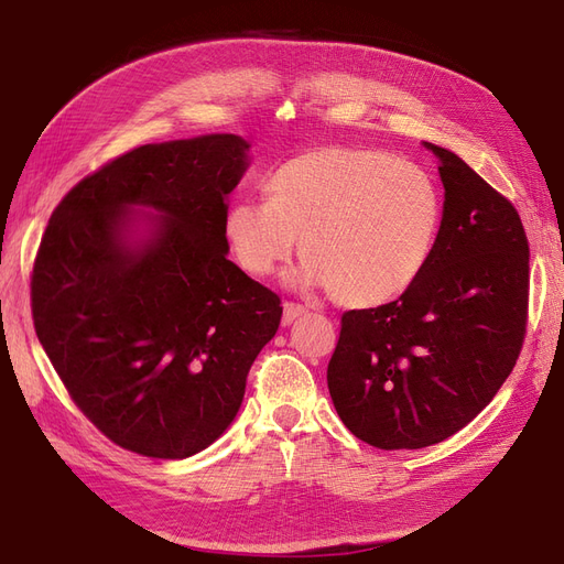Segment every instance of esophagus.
<instances>
[{"mask_svg":"<svg viewBox=\"0 0 564 564\" xmlns=\"http://www.w3.org/2000/svg\"><path fill=\"white\" fill-rule=\"evenodd\" d=\"M308 311L303 308V305H299V303H284V311H282V327H289V324H292L294 319H299L301 315H305Z\"/></svg>","mask_w":564,"mask_h":564,"instance_id":"esophagus-1","label":"esophagus"}]
</instances>
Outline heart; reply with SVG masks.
Instances as JSON below:
<instances>
[{"instance_id":"1","label":"heart","mask_w":564,"mask_h":564,"mask_svg":"<svg viewBox=\"0 0 564 564\" xmlns=\"http://www.w3.org/2000/svg\"><path fill=\"white\" fill-rule=\"evenodd\" d=\"M268 202H237L226 237L237 263L268 278L292 259L294 286L332 289L348 308L402 296L429 263L442 197L425 169L371 148L329 145L284 162L265 183Z\"/></svg>"}]
</instances>
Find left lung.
I'll list each match as a JSON object with an SVG mask.
<instances>
[{
	"instance_id": "left-lung-1",
	"label": "left lung",
	"mask_w": 564,
	"mask_h": 564,
	"mask_svg": "<svg viewBox=\"0 0 564 564\" xmlns=\"http://www.w3.org/2000/svg\"><path fill=\"white\" fill-rule=\"evenodd\" d=\"M445 185L429 263L392 303L348 311L327 369L346 429L379 449L437 445L497 395L522 348L529 245L503 195L425 143Z\"/></svg>"
}]
</instances>
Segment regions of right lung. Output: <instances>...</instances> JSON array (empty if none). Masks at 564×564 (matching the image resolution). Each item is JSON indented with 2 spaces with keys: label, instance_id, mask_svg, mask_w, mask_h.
Here are the masks:
<instances>
[{
  "label": "right lung",
  "instance_id": "right-lung-1",
  "mask_svg": "<svg viewBox=\"0 0 564 564\" xmlns=\"http://www.w3.org/2000/svg\"><path fill=\"white\" fill-rule=\"evenodd\" d=\"M235 133L141 145L63 197L32 270V317L70 398L115 445L185 458L228 431L278 294L228 261Z\"/></svg>",
  "mask_w": 564,
  "mask_h": 564
}]
</instances>
